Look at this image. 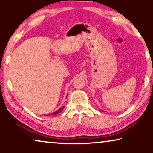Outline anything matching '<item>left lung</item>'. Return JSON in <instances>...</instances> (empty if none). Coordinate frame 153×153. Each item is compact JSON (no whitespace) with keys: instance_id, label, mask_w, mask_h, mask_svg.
Segmentation results:
<instances>
[{"instance_id":"left-lung-1","label":"left lung","mask_w":153,"mask_h":153,"mask_svg":"<svg viewBox=\"0 0 153 153\" xmlns=\"http://www.w3.org/2000/svg\"><path fill=\"white\" fill-rule=\"evenodd\" d=\"M102 111V110H101Z\"/></svg>"}]
</instances>
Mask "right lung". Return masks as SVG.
<instances>
[{
	"instance_id": "right-lung-1",
	"label": "right lung",
	"mask_w": 153,
	"mask_h": 153,
	"mask_svg": "<svg viewBox=\"0 0 153 153\" xmlns=\"http://www.w3.org/2000/svg\"><path fill=\"white\" fill-rule=\"evenodd\" d=\"M63 108H64V106H62V107H60V108H59V109L56 111L51 113V114H49L48 115H49V116H51V115H52V116H53V115H56V114H59L60 112H61V111H62V109H63Z\"/></svg>"
}]
</instances>
